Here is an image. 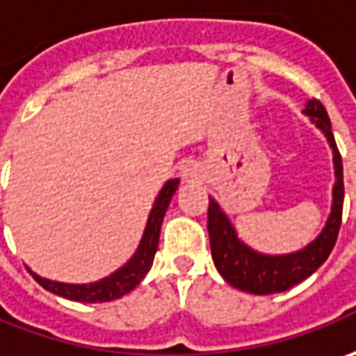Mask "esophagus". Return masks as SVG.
Returning a JSON list of instances; mask_svg holds the SVG:
<instances>
[{"label": "esophagus", "instance_id": "esophagus-1", "mask_svg": "<svg viewBox=\"0 0 356 356\" xmlns=\"http://www.w3.org/2000/svg\"><path fill=\"white\" fill-rule=\"evenodd\" d=\"M181 177L185 179V181H193V179L199 177V169H197V165H193V163H187V165H183V169H181Z\"/></svg>", "mask_w": 356, "mask_h": 356}]
</instances>
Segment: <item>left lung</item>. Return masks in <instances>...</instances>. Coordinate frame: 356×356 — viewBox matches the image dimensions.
<instances>
[{"mask_svg": "<svg viewBox=\"0 0 356 356\" xmlns=\"http://www.w3.org/2000/svg\"><path fill=\"white\" fill-rule=\"evenodd\" d=\"M305 116L325 134L333 149V163H335V187H333V207L331 215L325 222L321 234L307 244L303 250L282 254V256H268L252 250L236 236V230L230 225L228 216L220 211L218 202L209 197V238H211V254L218 274L227 280L232 288L240 291H248L256 296L280 293L293 288L296 284L309 277L329 258L339 236L341 216H343V161L337 149V143L331 131V120L327 116L325 106L312 98L305 110Z\"/></svg>", "mask_w": 356, "mask_h": 356, "instance_id": "left-lung-1", "label": "left lung"}]
</instances>
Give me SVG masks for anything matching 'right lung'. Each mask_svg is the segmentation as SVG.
<instances>
[{
    "mask_svg": "<svg viewBox=\"0 0 356 356\" xmlns=\"http://www.w3.org/2000/svg\"><path fill=\"white\" fill-rule=\"evenodd\" d=\"M179 179H171L163 185V189L159 191V195H157V199L154 202V209H152L149 218H147V225H145L138 250L129 258V262L124 264L112 276L104 277L100 282H94V284H63V282L44 280V277L37 276L31 270H29V274L44 289H49L51 293H56L60 298H67V300L72 301L102 303V301H112L126 296L145 277V274L149 272V268L154 264V256L157 252V244H159L161 222H163L167 207H169L171 197L175 195Z\"/></svg>",
    "mask_w": 356,
    "mask_h": 356,
    "instance_id": "right-lung-1",
    "label": "right lung"
}]
</instances>
